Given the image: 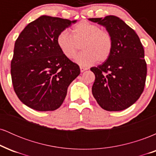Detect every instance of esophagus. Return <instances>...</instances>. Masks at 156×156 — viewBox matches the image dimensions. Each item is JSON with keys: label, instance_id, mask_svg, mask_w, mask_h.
<instances>
[{"label": "esophagus", "instance_id": "esophagus-1", "mask_svg": "<svg viewBox=\"0 0 156 156\" xmlns=\"http://www.w3.org/2000/svg\"><path fill=\"white\" fill-rule=\"evenodd\" d=\"M80 72L83 73V72H84V71H85V70H87V68H85V67H80Z\"/></svg>", "mask_w": 156, "mask_h": 156}]
</instances>
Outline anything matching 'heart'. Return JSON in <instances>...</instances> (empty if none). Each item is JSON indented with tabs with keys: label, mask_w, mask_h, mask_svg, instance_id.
<instances>
[{
	"label": "heart",
	"mask_w": 156,
	"mask_h": 156,
	"mask_svg": "<svg viewBox=\"0 0 156 156\" xmlns=\"http://www.w3.org/2000/svg\"><path fill=\"white\" fill-rule=\"evenodd\" d=\"M56 42L62 53L69 59L75 56L81 44L83 51L77 55L75 61L82 67H89L96 62H104L113 49L112 34L87 21H81L73 27L72 35L67 30L60 32Z\"/></svg>",
	"instance_id": "1"
}]
</instances>
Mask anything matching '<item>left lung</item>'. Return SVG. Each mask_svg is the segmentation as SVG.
I'll return each mask as SVG.
<instances>
[{
    "instance_id": "obj_1",
    "label": "left lung",
    "mask_w": 156,
    "mask_h": 156,
    "mask_svg": "<svg viewBox=\"0 0 156 156\" xmlns=\"http://www.w3.org/2000/svg\"><path fill=\"white\" fill-rule=\"evenodd\" d=\"M89 20L104 26L113 38L109 58L90 69L95 76L92 94L105 110H124L133 105L144 91L147 77L144 48L134 30L118 17Z\"/></svg>"
}]
</instances>
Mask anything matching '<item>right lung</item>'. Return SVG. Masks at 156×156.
<instances>
[{
    "label": "right lung",
    "mask_w": 156,
    "mask_h": 156,
    "mask_svg": "<svg viewBox=\"0 0 156 156\" xmlns=\"http://www.w3.org/2000/svg\"><path fill=\"white\" fill-rule=\"evenodd\" d=\"M76 20L42 15L30 23L16 40L11 62L14 90L20 101L39 112L62 105L80 67L62 53L56 39Z\"/></svg>",
    "instance_id": "add662e5"
}]
</instances>
